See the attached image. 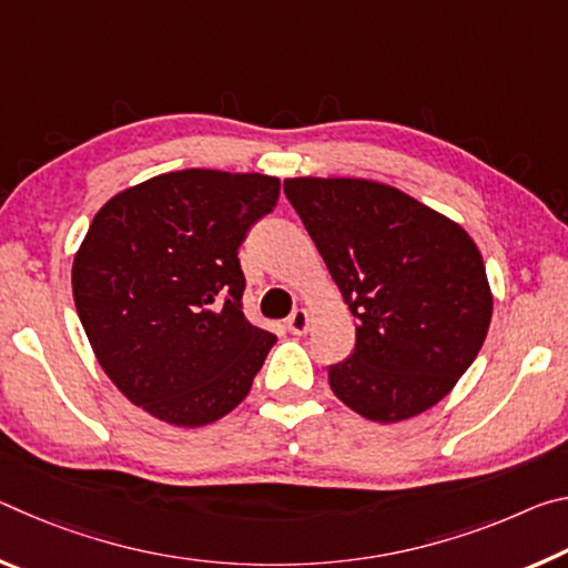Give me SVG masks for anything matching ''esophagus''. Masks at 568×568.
Returning a JSON list of instances; mask_svg holds the SVG:
<instances>
[{
    "instance_id": "34e87169",
    "label": "esophagus",
    "mask_w": 568,
    "mask_h": 568,
    "mask_svg": "<svg viewBox=\"0 0 568 568\" xmlns=\"http://www.w3.org/2000/svg\"><path fill=\"white\" fill-rule=\"evenodd\" d=\"M287 331H291L293 335H305L307 328H311V313L303 311V307H297V311L287 318Z\"/></svg>"
}]
</instances>
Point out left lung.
Returning a JSON list of instances; mask_svg holds the SVG:
<instances>
[{"mask_svg": "<svg viewBox=\"0 0 568 568\" xmlns=\"http://www.w3.org/2000/svg\"><path fill=\"white\" fill-rule=\"evenodd\" d=\"M283 190L355 318V351L328 368L358 416L398 423L446 398L486 341L494 295L464 227L358 178H291Z\"/></svg>", "mask_w": 568, "mask_h": 568, "instance_id": "left-lung-1", "label": "left lung"}]
</instances>
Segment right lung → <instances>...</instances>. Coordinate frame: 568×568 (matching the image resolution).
<instances>
[{
  "label": "right lung",
  "mask_w": 568,
  "mask_h": 568,
  "mask_svg": "<svg viewBox=\"0 0 568 568\" xmlns=\"http://www.w3.org/2000/svg\"><path fill=\"white\" fill-rule=\"evenodd\" d=\"M281 180L178 170L108 200L72 263V295L102 371L124 398L180 428L243 400L275 335L247 323L237 247Z\"/></svg>",
  "instance_id": "1"
}]
</instances>
